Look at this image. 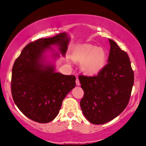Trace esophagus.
Returning a JSON list of instances; mask_svg holds the SVG:
<instances>
[{
    "instance_id": "34e87169",
    "label": "esophagus",
    "mask_w": 146,
    "mask_h": 146,
    "mask_svg": "<svg viewBox=\"0 0 146 146\" xmlns=\"http://www.w3.org/2000/svg\"><path fill=\"white\" fill-rule=\"evenodd\" d=\"M76 85H77V86H80V85H81V83H80V81H79V80H78V77H76Z\"/></svg>"
}]
</instances>
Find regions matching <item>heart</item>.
Instances as JSON below:
<instances>
[{
    "instance_id": "b5f03b06",
    "label": "heart",
    "mask_w": 146,
    "mask_h": 146,
    "mask_svg": "<svg viewBox=\"0 0 146 146\" xmlns=\"http://www.w3.org/2000/svg\"><path fill=\"white\" fill-rule=\"evenodd\" d=\"M74 58L82 61L81 69L85 73L94 75L99 73L106 65V54L101 47L87 44L76 50Z\"/></svg>"
}]
</instances>
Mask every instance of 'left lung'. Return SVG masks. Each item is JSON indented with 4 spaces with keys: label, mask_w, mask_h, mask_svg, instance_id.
<instances>
[{
    "label": "left lung",
    "mask_w": 146,
    "mask_h": 146,
    "mask_svg": "<svg viewBox=\"0 0 146 146\" xmlns=\"http://www.w3.org/2000/svg\"><path fill=\"white\" fill-rule=\"evenodd\" d=\"M107 63L92 76H78L84 95L80 102L82 112L96 125L110 121L128 104L134 84V72L129 56L114 40Z\"/></svg>",
    "instance_id": "8db88e82"
}]
</instances>
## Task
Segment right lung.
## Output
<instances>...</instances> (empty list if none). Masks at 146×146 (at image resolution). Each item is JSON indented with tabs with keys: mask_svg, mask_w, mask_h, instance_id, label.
Masks as SVG:
<instances>
[{
	"mask_svg": "<svg viewBox=\"0 0 146 146\" xmlns=\"http://www.w3.org/2000/svg\"><path fill=\"white\" fill-rule=\"evenodd\" d=\"M68 36L60 33L29 42L16 58L12 68L11 90L13 100L21 112L34 121L46 123L55 119L65 96L76 86V77L55 72L52 66L41 63L43 52L58 44L63 56L68 50Z\"/></svg>",
	"mask_w": 146,
	"mask_h": 146,
	"instance_id": "obj_1",
	"label": "right lung"
}]
</instances>
